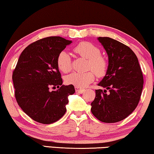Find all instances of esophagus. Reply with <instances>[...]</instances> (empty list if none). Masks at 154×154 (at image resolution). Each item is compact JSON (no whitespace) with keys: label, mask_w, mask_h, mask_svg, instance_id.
I'll use <instances>...</instances> for the list:
<instances>
[{"label":"esophagus","mask_w":154,"mask_h":154,"mask_svg":"<svg viewBox=\"0 0 154 154\" xmlns=\"http://www.w3.org/2000/svg\"><path fill=\"white\" fill-rule=\"evenodd\" d=\"M75 91H76V92L77 93H79V94H82V93L84 92V89H82V88H80L79 87H75Z\"/></svg>","instance_id":"34e87169"}]
</instances>
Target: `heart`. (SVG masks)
Masks as SVG:
<instances>
[{
	"instance_id": "heart-1",
	"label": "heart",
	"mask_w": 154,
	"mask_h": 154,
	"mask_svg": "<svg viewBox=\"0 0 154 154\" xmlns=\"http://www.w3.org/2000/svg\"><path fill=\"white\" fill-rule=\"evenodd\" d=\"M74 51L77 54L88 59V70L84 72H72L66 77V82L79 88H84L94 80L95 74L99 77H103L107 70V60L100 55L98 47L88 42H82L75 47ZM58 68L63 72H70L72 68L70 56L66 51H61L57 57Z\"/></svg>"
}]
</instances>
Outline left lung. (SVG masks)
<instances>
[{
    "label": "left lung",
    "mask_w": 154,
    "mask_h": 154,
    "mask_svg": "<svg viewBox=\"0 0 154 154\" xmlns=\"http://www.w3.org/2000/svg\"><path fill=\"white\" fill-rule=\"evenodd\" d=\"M98 40L107 54L108 67L98 84L105 89L96 90L91 110L102 122L116 123L137 107L144 84L142 72L137 57L130 47L108 37H99Z\"/></svg>",
    "instance_id": "obj_1"
}]
</instances>
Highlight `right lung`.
Here are the masks:
<instances>
[{
  "mask_svg": "<svg viewBox=\"0 0 154 154\" xmlns=\"http://www.w3.org/2000/svg\"><path fill=\"white\" fill-rule=\"evenodd\" d=\"M72 43L61 37L40 39L26 47L13 71L14 96L21 109L32 119L43 124L59 120L66 112L68 96L74 86L62 85L58 54ZM59 88L51 92V87Z\"/></svg>",
  "mask_w": 154,
  "mask_h": 154,
  "instance_id": "1",
  "label": "right lung"
}]
</instances>
